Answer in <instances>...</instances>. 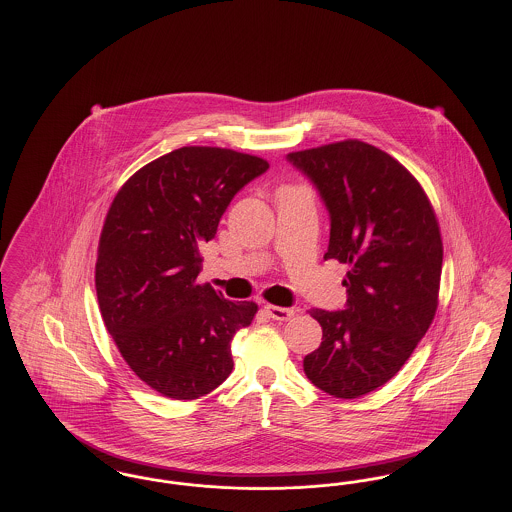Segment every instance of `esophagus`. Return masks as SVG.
<instances>
[{
  "mask_svg": "<svg viewBox=\"0 0 512 512\" xmlns=\"http://www.w3.org/2000/svg\"><path fill=\"white\" fill-rule=\"evenodd\" d=\"M267 309L268 317L272 320H288L295 315L293 307H276V305H265Z\"/></svg>",
  "mask_w": 512,
  "mask_h": 512,
  "instance_id": "esophagus-1",
  "label": "esophagus"
}]
</instances>
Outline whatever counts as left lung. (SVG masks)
Wrapping results in <instances>:
<instances>
[{
	"label": "left lung",
	"instance_id": "1",
	"mask_svg": "<svg viewBox=\"0 0 512 512\" xmlns=\"http://www.w3.org/2000/svg\"><path fill=\"white\" fill-rule=\"evenodd\" d=\"M330 215L324 259L349 265L343 311L311 309L322 343L307 378L340 399L384 386L411 357L438 309L443 244L436 213L411 172L359 140L288 153Z\"/></svg>",
	"mask_w": 512,
	"mask_h": 512
}]
</instances>
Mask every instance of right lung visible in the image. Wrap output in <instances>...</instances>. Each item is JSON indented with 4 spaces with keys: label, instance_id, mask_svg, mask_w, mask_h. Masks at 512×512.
<instances>
[{
    "label": "right lung",
    "instance_id": "obj_1",
    "mask_svg": "<svg viewBox=\"0 0 512 512\" xmlns=\"http://www.w3.org/2000/svg\"><path fill=\"white\" fill-rule=\"evenodd\" d=\"M261 157L188 146L147 163L115 195L96 263L99 311L122 359L149 388L188 401L230 376V343L257 313L197 284L199 247L234 195L267 172Z\"/></svg>",
    "mask_w": 512,
    "mask_h": 512
}]
</instances>
